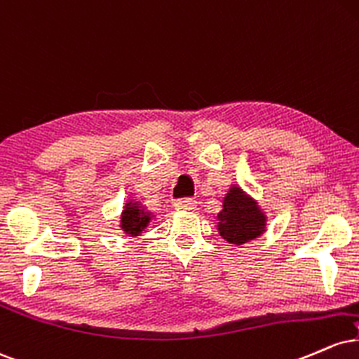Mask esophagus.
<instances>
[{"label":"esophagus","instance_id":"esophagus-1","mask_svg":"<svg viewBox=\"0 0 359 359\" xmlns=\"http://www.w3.org/2000/svg\"><path fill=\"white\" fill-rule=\"evenodd\" d=\"M175 208L180 212H193L196 208V201L193 198H183V200L176 201Z\"/></svg>","mask_w":359,"mask_h":359}]
</instances>
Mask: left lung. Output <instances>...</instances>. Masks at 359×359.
<instances>
[{
	"label": "left lung",
	"mask_w": 359,
	"mask_h": 359,
	"mask_svg": "<svg viewBox=\"0 0 359 359\" xmlns=\"http://www.w3.org/2000/svg\"><path fill=\"white\" fill-rule=\"evenodd\" d=\"M220 203L215 220L218 233L226 243L245 245L267 231V213L240 184L231 183Z\"/></svg>",
	"instance_id": "left-lung-1"
}]
</instances>
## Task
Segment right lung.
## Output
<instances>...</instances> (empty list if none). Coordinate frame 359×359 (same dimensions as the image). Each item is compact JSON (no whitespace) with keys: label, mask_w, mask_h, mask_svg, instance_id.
Instances as JSON below:
<instances>
[{"label":"right lung","mask_w":359,"mask_h":359,"mask_svg":"<svg viewBox=\"0 0 359 359\" xmlns=\"http://www.w3.org/2000/svg\"><path fill=\"white\" fill-rule=\"evenodd\" d=\"M154 217L156 215L153 212H149L146 205L129 198L124 203V206H122L119 226L126 237L136 238L144 233V230L149 226V223L154 220Z\"/></svg>","instance_id":"add662e5"}]
</instances>
